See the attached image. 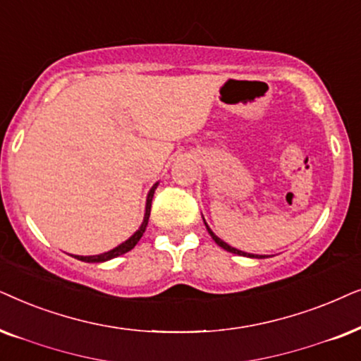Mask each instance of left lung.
I'll return each instance as SVG.
<instances>
[{
    "label": "left lung",
    "instance_id": "1",
    "mask_svg": "<svg viewBox=\"0 0 361 361\" xmlns=\"http://www.w3.org/2000/svg\"><path fill=\"white\" fill-rule=\"evenodd\" d=\"M204 224H206V223H204ZM206 229H208V233L211 234V238H213V239H214V243H216V244H218V246H221V247H223V249H226V251H228V252H233V254H239V256H247V257H257V259H262V257H266V256H252V254H247V252L238 251V249L231 247V246H229V244H226L224 241H221V239H219L218 236H216V234L213 233V231H211V229H209V226H208V224H206Z\"/></svg>",
    "mask_w": 361,
    "mask_h": 361
}]
</instances>
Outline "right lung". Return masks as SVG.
Masks as SVG:
<instances>
[{"label": "right lung", "instance_id": "obj_1", "mask_svg": "<svg viewBox=\"0 0 361 361\" xmlns=\"http://www.w3.org/2000/svg\"><path fill=\"white\" fill-rule=\"evenodd\" d=\"M158 183H155L152 186L150 193H148L147 196V208H145V218H143V223L140 226V229L137 231L135 234L130 239H127V241L120 244V246H117L115 249H112V251L109 252H104V254H99V256H75L79 261H84V262H104V261H109V259H114L117 256H122V254L128 252L130 249L135 247V244L140 241V238L143 236V233H145L147 229V224H148V218H150V209H152V198H153V193H155Z\"/></svg>", "mask_w": 361, "mask_h": 361}]
</instances>
